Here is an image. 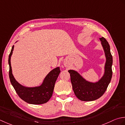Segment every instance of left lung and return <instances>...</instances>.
<instances>
[{
	"label": "left lung",
	"instance_id": "8db88e82",
	"mask_svg": "<svg viewBox=\"0 0 125 125\" xmlns=\"http://www.w3.org/2000/svg\"><path fill=\"white\" fill-rule=\"evenodd\" d=\"M105 51L106 62L105 73L101 79L95 83L86 81L77 72L69 70L72 88L76 96L81 101H90L100 98L105 92L112 77V65L113 58L110 51V46L107 41L102 37L100 38Z\"/></svg>",
	"mask_w": 125,
	"mask_h": 125
}]
</instances>
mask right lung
Masks as SVG:
<instances>
[{"label":"right lung","mask_w":125,"mask_h":125,"mask_svg":"<svg viewBox=\"0 0 125 125\" xmlns=\"http://www.w3.org/2000/svg\"><path fill=\"white\" fill-rule=\"evenodd\" d=\"M13 48L14 45L12 47L9 57V78L17 94L22 100L29 104L40 105L47 103L52 95L55 81L60 72L59 67L55 68L51 71L45 77L41 86L35 87H24L17 82L12 73L11 57Z\"/></svg>","instance_id":"add662e5"}]
</instances>
